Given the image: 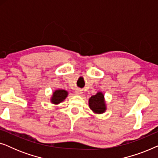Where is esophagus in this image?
<instances>
[{
    "mask_svg": "<svg viewBox=\"0 0 158 158\" xmlns=\"http://www.w3.org/2000/svg\"><path fill=\"white\" fill-rule=\"evenodd\" d=\"M75 94L76 95H81L82 94H83V91H82V90H81V89H77L75 91Z\"/></svg>",
    "mask_w": 158,
    "mask_h": 158,
    "instance_id": "1",
    "label": "esophagus"
}]
</instances>
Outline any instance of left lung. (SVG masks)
Wrapping results in <instances>:
<instances>
[{"label":"left lung","mask_w":158,"mask_h":158,"mask_svg":"<svg viewBox=\"0 0 158 158\" xmlns=\"http://www.w3.org/2000/svg\"><path fill=\"white\" fill-rule=\"evenodd\" d=\"M88 103L90 109L96 114L104 113L106 110L104 96L101 92H98L96 95L90 97Z\"/></svg>","instance_id":"8db88e82"}]
</instances>
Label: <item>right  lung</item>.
<instances>
[{
    "label": "right lung",
    "instance_id": "right-lung-1",
    "mask_svg": "<svg viewBox=\"0 0 158 158\" xmlns=\"http://www.w3.org/2000/svg\"><path fill=\"white\" fill-rule=\"evenodd\" d=\"M68 92L66 91V90L62 89L56 90L53 93L52 96L51 102L54 104H58V103L63 101L66 98V97L68 96Z\"/></svg>",
    "mask_w": 158,
    "mask_h": 158
}]
</instances>
